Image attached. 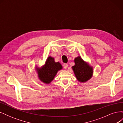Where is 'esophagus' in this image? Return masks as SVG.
<instances>
[{
	"label": "esophagus",
	"mask_w": 123,
	"mask_h": 123,
	"mask_svg": "<svg viewBox=\"0 0 123 123\" xmlns=\"http://www.w3.org/2000/svg\"><path fill=\"white\" fill-rule=\"evenodd\" d=\"M63 67H64V68L66 69H67V68L68 67V65L67 64H64V65H63Z\"/></svg>",
	"instance_id": "obj_1"
}]
</instances>
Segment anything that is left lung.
Wrapping results in <instances>:
<instances>
[{"instance_id":"obj_1","label":"left lung","mask_w":123,"mask_h":123,"mask_svg":"<svg viewBox=\"0 0 123 123\" xmlns=\"http://www.w3.org/2000/svg\"><path fill=\"white\" fill-rule=\"evenodd\" d=\"M74 61L75 65L72 67V69L77 80L84 83L90 80L93 73V67L84 61L80 56L75 57Z\"/></svg>"}]
</instances>
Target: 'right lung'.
Wrapping results in <instances>:
<instances>
[{
  "label": "right lung",
  "mask_w": 123,
  "mask_h": 123,
  "mask_svg": "<svg viewBox=\"0 0 123 123\" xmlns=\"http://www.w3.org/2000/svg\"><path fill=\"white\" fill-rule=\"evenodd\" d=\"M35 68L39 80L44 84H49L59 71L62 69V67L60 62H55L54 58L50 56L48 57L44 65L40 67L36 66Z\"/></svg>",
  "instance_id": "1"
}]
</instances>
